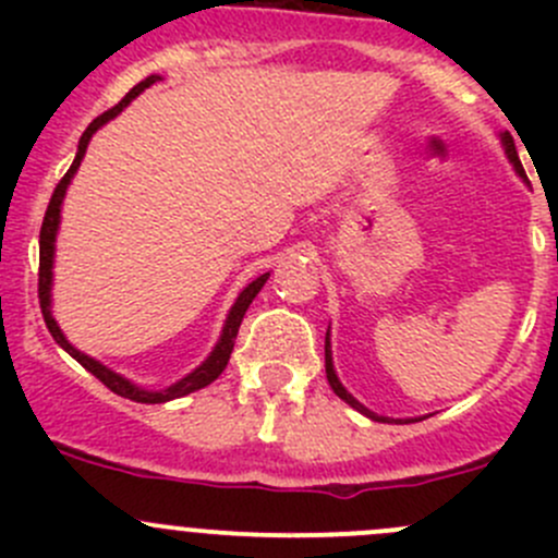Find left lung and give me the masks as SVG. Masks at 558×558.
<instances>
[{"label":"left lung","instance_id":"8db88e82","mask_svg":"<svg viewBox=\"0 0 558 558\" xmlns=\"http://www.w3.org/2000/svg\"><path fill=\"white\" fill-rule=\"evenodd\" d=\"M499 140H502L505 156H508V161H510V165H513L515 174H519L521 180H526V172H523V167H521L519 150H515V143H513V137H510L508 132H502V134H499ZM324 353H326V380H329L331 391H335L337 397L342 399V402H348V404H351L353 410H359V413H362V415H367V418H373V421H380V424H391V421H393V424H413V421H421V418H386V415H378V413H373V410H369V408H364V404L359 402V399L353 397V393H348V388L340 384V378H337V373H335V362H331V342H329V329H326V345H324Z\"/></svg>","mask_w":558,"mask_h":558}]
</instances>
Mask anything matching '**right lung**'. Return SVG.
<instances>
[{"mask_svg": "<svg viewBox=\"0 0 558 558\" xmlns=\"http://www.w3.org/2000/svg\"><path fill=\"white\" fill-rule=\"evenodd\" d=\"M156 81H161L159 75H150L145 77L143 83H137V86L132 88V92L126 94V97L121 99L116 107H110V110L102 112L99 118H94L92 123H88V129L83 132L81 143H77V154H75V161H72V167L66 170L64 178L59 180V185H56L53 196H50V205L48 210H45V221H43V229H39V307H43V318H45V326H48V331L53 335V340L59 342L61 348H64L66 353H70L75 362H81L83 367L88 369V373L94 375V378H99L102 384L110 388V391H116L118 397L123 399H132V402H143V404H165L170 402V399H178V397H185V393L191 391H199V388L210 386L213 380L218 378V375L227 369L229 364V356H232L234 351V340H238V331H240V324H243V315L247 307H251V302L256 300V294L262 291V286L267 283L269 272L258 275L256 280H251V283L245 286L243 291H240V296L234 300L232 311H229L227 320H223V329H221V337H218L216 348L210 351V356L205 359V362L199 364L196 369H191L185 378L174 380L172 386L167 388H145V386H137L134 380L123 378V375H118L116 369L105 367L102 362H97V359L86 356L83 351H77L75 345H72L70 340L64 337V331H61V326L56 324L53 318V296H50V289H53V256H56V234H59V223H61V205H64V196H66V189H70L72 178H75L77 167H81L83 156H86V148L88 143H92V137L97 134V129H102L107 121H112V118L118 116V112H123V107H129L132 99H137L140 94L145 92L148 86H154Z\"/></svg>", "mask_w": 558, "mask_h": 558, "instance_id": "right-lung-1", "label": "right lung"}]
</instances>
